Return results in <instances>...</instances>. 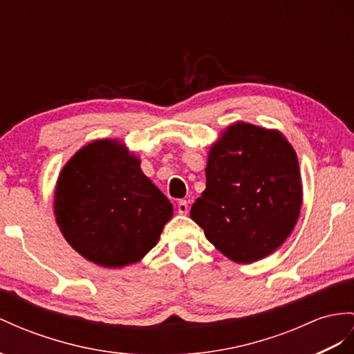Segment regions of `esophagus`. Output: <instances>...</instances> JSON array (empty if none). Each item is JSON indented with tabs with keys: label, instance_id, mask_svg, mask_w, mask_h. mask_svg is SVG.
Masks as SVG:
<instances>
[{
	"label": "esophagus",
	"instance_id": "esophagus-1",
	"mask_svg": "<svg viewBox=\"0 0 354 354\" xmlns=\"http://www.w3.org/2000/svg\"><path fill=\"white\" fill-rule=\"evenodd\" d=\"M178 212L180 215H187L188 214V203H187V201H179L178 202Z\"/></svg>",
	"mask_w": 354,
	"mask_h": 354
}]
</instances>
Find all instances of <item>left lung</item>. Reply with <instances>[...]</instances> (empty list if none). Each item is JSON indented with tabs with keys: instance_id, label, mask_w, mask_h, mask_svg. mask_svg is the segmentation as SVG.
Here are the masks:
<instances>
[{
	"instance_id": "1",
	"label": "left lung",
	"mask_w": 354,
	"mask_h": 354,
	"mask_svg": "<svg viewBox=\"0 0 354 354\" xmlns=\"http://www.w3.org/2000/svg\"><path fill=\"white\" fill-rule=\"evenodd\" d=\"M205 171L189 215L216 250L252 263L283 245L302 206L297 156L283 134L234 122L211 147Z\"/></svg>"
}]
</instances>
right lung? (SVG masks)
Listing matches in <instances>:
<instances>
[{"label": "right lung", "instance_id": "1", "mask_svg": "<svg viewBox=\"0 0 354 354\" xmlns=\"http://www.w3.org/2000/svg\"><path fill=\"white\" fill-rule=\"evenodd\" d=\"M53 205L66 241L104 268L139 261L174 215L167 197L143 175L140 160L112 139L91 142L68 160Z\"/></svg>", "mask_w": 354, "mask_h": 354}]
</instances>
